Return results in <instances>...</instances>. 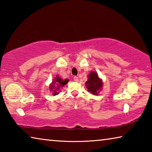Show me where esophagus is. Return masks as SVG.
<instances>
[{
  "label": "esophagus",
  "mask_w": 152,
  "mask_h": 152,
  "mask_svg": "<svg viewBox=\"0 0 152 152\" xmlns=\"http://www.w3.org/2000/svg\"><path fill=\"white\" fill-rule=\"evenodd\" d=\"M74 80L76 81V82H78V78L77 76H74Z\"/></svg>",
  "instance_id": "esophagus-1"
}]
</instances>
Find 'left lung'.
Listing matches in <instances>:
<instances>
[{"label": "left lung", "mask_w": 152, "mask_h": 152, "mask_svg": "<svg viewBox=\"0 0 152 152\" xmlns=\"http://www.w3.org/2000/svg\"><path fill=\"white\" fill-rule=\"evenodd\" d=\"M85 84L88 91L94 95H99L103 85L102 80L99 78L97 72L94 71L91 72V73L88 74V80Z\"/></svg>", "instance_id": "1"}]
</instances>
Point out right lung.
Returning a JSON list of instances; mask_svg holds the SVG:
<instances>
[{
  "instance_id": "add662e5",
  "label": "right lung",
  "mask_w": 152,
  "mask_h": 152,
  "mask_svg": "<svg viewBox=\"0 0 152 152\" xmlns=\"http://www.w3.org/2000/svg\"><path fill=\"white\" fill-rule=\"evenodd\" d=\"M69 82L68 79H62L58 75L56 76L54 79H53V82H51L50 85V92H52L53 96L58 94V91L60 88L66 85V84Z\"/></svg>"
}]
</instances>
